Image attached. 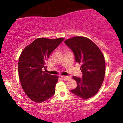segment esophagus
Listing matches in <instances>:
<instances>
[{
    "label": "esophagus",
    "instance_id": "1",
    "mask_svg": "<svg viewBox=\"0 0 123 123\" xmlns=\"http://www.w3.org/2000/svg\"><path fill=\"white\" fill-rule=\"evenodd\" d=\"M61 77L62 79H63V80H68V79H70V76H62Z\"/></svg>",
    "mask_w": 123,
    "mask_h": 123
}]
</instances>
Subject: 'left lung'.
<instances>
[{
  "instance_id": "1",
  "label": "left lung",
  "mask_w": 123,
  "mask_h": 123,
  "mask_svg": "<svg viewBox=\"0 0 123 123\" xmlns=\"http://www.w3.org/2000/svg\"><path fill=\"white\" fill-rule=\"evenodd\" d=\"M64 43L71 50L76 62L81 64L82 77L73 76L77 86L71 92L83 99H88L97 93L105 73L104 56L96 44L83 37H74Z\"/></svg>"
}]
</instances>
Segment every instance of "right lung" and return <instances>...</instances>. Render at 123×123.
Instances as JSON below:
<instances>
[{
    "mask_svg": "<svg viewBox=\"0 0 123 123\" xmlns=\"http://www.w3.org/2000/svg\"><path fill=\"white\" fill-rule=\"evenodd\" d=\"M64 40L37 38L25 47L19 58V77L23 89L37 103L47 100L55 94L58 76L43 71L52 52Z\"/></svg>",
    "mask_w": 123,
    "mask_h": 123,
    "instance_id": "right-lung-1",
    "label": "right lung"
}]
</instances>
